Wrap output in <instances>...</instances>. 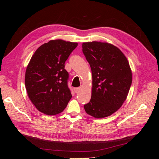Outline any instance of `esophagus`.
<instances>
[{
    "mask_svg": "<svg viewBox=\"0 0 159 159\" xmlns=\"http://www.w3.org/2000/svg\"><path fill=\"white\" fill-rule=\"evenodd\" d=\"M80 88H74V91H75V92L76 93H78L79 91H80Z\"/></svg>",
    "mask_w": 159,
    "mask_h": 159,
    "instance_id": "esophagus-1",
    "label": "esophagus"
}]
</instances>
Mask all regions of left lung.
I'll use <instances>...</instances> for the list:
<instances>
[{
	"instance_id": "left-lung-1",
	"label": "left lung",
	"mask_w": 159,
	"mask_h": 159,
	"mask_svg": "<svg viewBox=\"0 0 159 159\" xmlns=\"http://www.w3.org/2000/svg\"><path fill=\"white\" fill-rule=\"evenodd\" d=\"M82 52L93 78L91 98L84 105L85 111L95 118L108 117L127 97L132 83L129 64L118 48L106 42L83 43Z\"/></svg>"
}]
</instances>
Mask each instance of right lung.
Listing matches in <instances>:
<instances>
[{
    "label": "right lung",
    "instance_id": "1",
    "mask_svg": "<svg viewBox=\"0 0 159 159\" xmlns=\"http://www.w3.org/2000/svg\"><path fill=\"white\" fill-rule=\"evenodd\" d=\"M78 43L50 40L32 56L25 74V86L32 103L49 115L63 111L71 98L65 62Z\"/></svg>",
    "mask_w": 159,
    "mask_h": 159
}]
</instances>
